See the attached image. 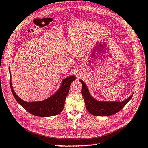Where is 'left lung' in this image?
I'll list each match as a JSON object with an SVG mask.
<instances>
[{
  "label": "left lung",
  "instance_id": "obj_1",
  "mask_svg": "<svg viewBox=\"0 0 148 148\" xmlns=\"http://www.w3.org/2000/svg\"><path fill=\"white\" fill-rule=\"evenodd\" d=\"M82 83L81 94L84 98L87 110L94 116H108L118 112L123 108L133 95L132 93L127 99L122 102L118 101H97L90 95L88 87L84 82L80 80Z\"/></svg>",
  "mask_w": 148,
  "mask_h": 148
}]
</instances>
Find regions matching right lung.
<instances>
[{
    "instance_id": "1",
    "label": "right lung",
    "mask_w": 148,
    "mask_h": 148,
    "mask_svg": "<svg viewBox=\"0 0 148 148\" xmlns=\"http://www.w3.org/2000/svg\"><path fill=\"white\" fill-rule=\"evenodd\" d=\"M9 70L10 73V88L15 99L26 111L32 114V115L39 117L56 116L59 114L62 111L66 97L69 91L71 82L75 80L74 75H70L63 79L59 89L53 95L47 98L46 99L36 102H26L21 99L15 92L11 82L10 67Z\"/></svg>"
}]
</instances>
